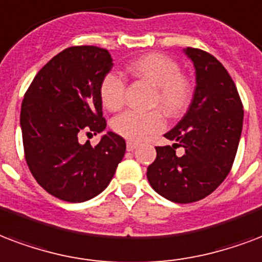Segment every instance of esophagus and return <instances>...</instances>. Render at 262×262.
Here are the masks:
<instances>
[{
	"mask_svg": "<svg viewBox=\"0 0 262 262\" xmlns=\"http://www.w3.org/2000/svg\"><path fill=\"white\" fill-rule=\"evenodd\" d=\"M136 147H137V143H136V141H127V143H126L127 151H133Z\"/></svg>",
	"mask_w": 262,
	"mask_h": 262,
	"instance_id": "1",
	"label": "esophagus"
}]
</instances>
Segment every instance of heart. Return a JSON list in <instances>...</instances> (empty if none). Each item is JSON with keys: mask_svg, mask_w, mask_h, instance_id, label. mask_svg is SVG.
Wrapping results in <instances>:
<instances>
[{"mask_svg": "<svg viewBox=\"0 0 262 262\" xmlns=\"http://www.w3.org/2000/svg\"><path fill=\"white\" fill-rule=\"evenodd\" d=\"M126 71L132 78L152 86L151 108H161L169 117H177L188 110L193 96L192 79L181 73L180 64L170 56L148 53L133 60ZM99 93L105 108L115 113L125 104L126 83L119 74L110 71L101 78ZM165 126L166 122L159 110L149 113L126 111L113 121L114 132L129 140L144 139L162 132Z\"/></svg>", "mask_w": 262, "mask_h": 262, "instance_id": "1", "label": "heart"}]
</instances>
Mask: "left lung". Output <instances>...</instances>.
Instances as JSON below:
<instances>
[{"label":"left lung","instance_id":"obj_1","mask_svg":"<svg viewBox=\"0 0 262 262\" xmlns=\"http://www.w3.org/2000/svg\"><path fill=\"white\" fill-rule=\"evenodd\" d=\"M185 53L196 70L192 103L165 137L177 143L155 147L147 169L149 184L176 203H191L210 195L232 169L243 126V104L235 82L214 56L198 48ZM177 146L186 152L176 156Z\"/></svg>","mask_w":262,"mask_h":262}]
</instances>
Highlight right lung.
<instances>
[{
    "label": "right lung",
    "instance_id": "right-lung-1",
    "mask_svg": "<svg viewBox=\"0 0 262 262\" xmlns=\"http://www.w3.org/2000/svg\"><path fill=\"white\" fill-rule=\"evenodd\" d=\"M111 67L104 48L70 47L38 71L21 101L27 166L47 192L66 202H85L104 191L126 151L114 132L95 147L79 143L83 133L107 126L99 86Z\"/></svg>",
    "mask_w": 262,
    "mask_h": 262
}]
</instances>
